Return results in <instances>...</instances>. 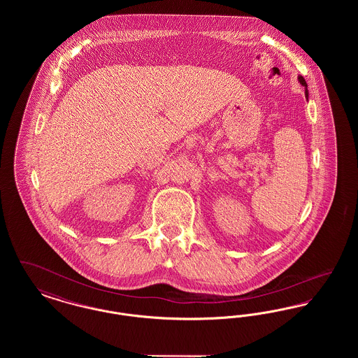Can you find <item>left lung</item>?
<instances>
[{
	"label": "left lung",
	"mask_w": 358,
	"mask_h": 358,
	"mask_svg": "<svg viewBox=\"0 0 358 358\" xmlns=\"http://www.w3.org/2000/svg\"><path fill=\"white\" fill-rule=\"evenodd\" d=\"M298 79H299L301 85H305V87H306V92H305V94H306V96H308V91H307V83L306 80H305V78H303V76H298Z\"/></svg>",
	"instance_id": "8db88e82"
}]
</instances>
